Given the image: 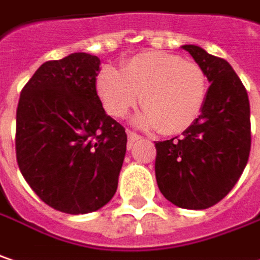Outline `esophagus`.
<instances>
[{
    "label": "esophagus",
    "instance_id": "esophagus-1",
    "mask_svg": "<svg viewBox=\"0 0 260 260\" xmlns=\"http://www.w3.org/2000/svg\"><path fill=\"white\" fill-rule=\"evenodd\" d=\"M138 140H141V137L138 135V134H135V132H132V131H128V145H132L135 141H138Z\"/></svg>",
    "mask_w": 260,
    "mask_h": 260
}]
</instances>
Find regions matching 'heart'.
<instances>
[{
	"label": "heart",
	"instance_id": "1",
	"mask_svg": "<svg viewBox=\"0 0 260 260\" xmlns=\"http://www.w3.org/2000/svg\"><path fill=\"white\" fill-rule=\"evenodd\" d=\"M97 89L104 107L115 117H123L141 99L145 109L135 117L137 125L178 134L190 128L202 113L207 78L194 61L175 54L147 51L131 57L122 72L103 68Z\"/></svg>",
	"mask_w": 260,
	"mask_h": 260
}]
</instances>
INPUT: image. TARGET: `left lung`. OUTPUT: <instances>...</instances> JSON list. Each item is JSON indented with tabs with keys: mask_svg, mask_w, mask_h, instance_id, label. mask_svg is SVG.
I'll return each instance as SVG.
<instances>
[{
	"mask_svg": "<svg viewBox=\"0 0 260 260\" xmlns=\"http://www.w3.org/2000/svg\"><path fill=\"white\" fill-rule=\"evenodd\" d=\"M203 69V110L181 138L156 143V181L166 200L202 210L233 190L250 154V104L231 64L197 45H182Z\"/></svg>",
	"mask_w": 260,
	"mask_h": 260,
	"instance_id": "1",
	"label": "left lung"
}]
</instances>
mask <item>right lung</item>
<instances>
[{
    "label": "right lung",
    "instance_id": "1",
    "mask_svg": "<svg viewBox=\"0 0 260 260\" xmlns=\"http://www.w3.org/2000/svg\"><path fill=\"white\" fill-rule=\"evenodd\" d=\"M100 58L73 53L45 61L24 85L16 116L20 172L55 210L82 215L117 190L126 132L97 94Z\"/></svg>",
    "mask_w": 260,
    "mask_h": 260
}]
</instances>
